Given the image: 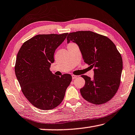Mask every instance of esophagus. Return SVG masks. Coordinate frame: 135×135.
Segmentation results:
<instances>
[{
    "mask_svg": "<svg viewBox=\"0 0 135 135\" xmlns=\"http://www.w3.org/2000/svg\"><path fill=\"white\" fill-rule=\"evenodd\" d=\"M78 76L76 75H72V79H75V78H76V77H77Z\"/></svg>",
    "mask_w": 135,
    "mask_h": 135,
    "instance_id": "esophagus-1",
    "label": "esophagus"
}]
</instances>
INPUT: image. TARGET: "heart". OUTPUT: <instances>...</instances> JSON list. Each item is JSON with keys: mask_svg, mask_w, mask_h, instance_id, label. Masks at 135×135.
I'll use <instances>...</instances> for the list:
<instances>
[{"mask_svg": "<svg viewBox=\"0 0 135 135\" xmlns=\"http://www.w3.org/2000/svg\"><path fill=\"white\" fill-rule=\"evenodd\" d=\"M75 45L74 43H70L69 44V45H68V46H71V45Z\"/></svg>", "mask_w": 135, "mask_h": 135, "instance_id": "heart-1", "label": "heart"}]
</instances>
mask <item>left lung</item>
<instances>
[{"label":"left lung","instance_id":"8db88e82","mask_svg":"<svg viewBox=\"0 0 135 135\" xmlns=\"http://www.w3.org/2000/svg\"><path fill=\"white\" fill-rule=\"evenodd\" d=\"M67 40L76 43L84 61L95 68L92 79L81 75L85 80L80 89L83 98L97 105L108 102L119 89L123 70V59L115 45L107 37L90 31L70 32Z\"/></svg>","mask_w":135,"mask_h":135}]
</instances>
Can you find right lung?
<instances>
[{
	"label": "right lung",
	"instance_id": "add662e5",
	"mask_svg": "<svg viewBox=\"0 0 135 135\" xmlns=\"http://www.w3.org/2000/svg\"><path fill=\"white\" fill-rule=\"evenodd\" d=\"M68 33L38 34L23 43L18 51L15 73L23 94L37 108L51 110L63 100L72 76L55 75L49 70L55 49Z\"/></svg>",
	"mask_w": 135,
	"mask_h": 135
}]
</instances>
